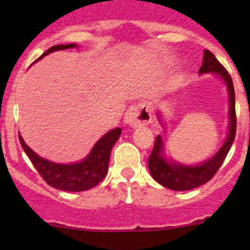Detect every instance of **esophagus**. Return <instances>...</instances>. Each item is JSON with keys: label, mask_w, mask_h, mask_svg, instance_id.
I'll return each instance as SVG.
<instances>
[{"label": "esophagus", "mask_w": 250, "mask_h": 250, "mask_svg": "<svg viewBox=\"0 0 250 250\" xmlns=\"http://www.w3.org/2000/svg\"><path fill=\"white\" fill-rule=\"evenodd\" d=\"M125 122L130 127L146 125L151 122V112L145 104L130 105L125 111Z\"/></svg>", "instance_id": "1"}]
</instances>
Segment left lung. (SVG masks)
I'll return each mask as SVG.
<instances>
[{"label":"left lung","mask_w":250,"mask_h":250,"mask_svg":"<svg viewBox=\"0 0 250 250\" xmlns=\"http://www.w3.org/2000/svg\"><path fill=\"white\" fill-rule=\"evenodd\" d=\"M201 74L204 72H216L223 77L225 83L228 84L229 95H230V132H229L228 139L223 147L213 158L204 162L203 165L196 166V167H188L181 165H169L162 156V138L157 135L153 145L152 152L148 158V169H150L152 178L165 188L175 191H186L191 188H198L203 184L208 183L219 168L221 167L223 162L225 161L229 151L236 137V107H234V89L233 82L228 70L219 62L215 55L210 50H204L203 64L200 69Z\"/></svg>","instance_id":"8db88e82"}]
</instances>
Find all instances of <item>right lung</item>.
Returning <instances> with one entry per match:
<instances>
[{
    "label": "right lung",
    "instance_id": "1",
    "mask_svg": "<svg viewBox=\"0 0 250 250\" xmlns=\"http://www.w3.org/2000/svg\"><path fill=\"white\" fill-rule=\"evenodd\" d=\"M76 44H58L50 47L39 59L44 55L54 52V50L74 48ZM122 129L116 128L105 134L93 147L92 152L87 156L82 162L75 165H58L37 156L19 135V141L24 148L25 153L30 158L31 163L44 181L52 188L58 190L70 191V192H80V191L89 190L100 183L106 176L109 168L111 148L120 138Z\"/></svg>",
    "mask_w": 250,
    "mask_h": 250
}]
</instances>
